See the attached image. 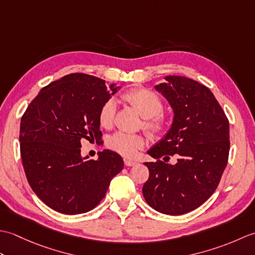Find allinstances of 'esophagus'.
Masks as SVG:
<instances>
[{"instance_id":"obj_1","label":"esophagus","mask_w":255,"mask_h":255,"mask_svg":"<svg viewBox=\"0 0 255 255\" xmlns=\"http://www.w3.org/2000/svg\"><path fill=\"white\" fill-rule=\"evenodd\" d=\"M124 163L126 166H133L134 164H137L136 161H132V160H128V159H124Z\"/></svg>"}]
</instances>
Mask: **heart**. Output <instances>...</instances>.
Wrapping results in <instances>:
<instances>
[{
	"label": "heart",
	"instance_id": "obj_1",
	"mask_svg": "<svg viewBox=\"0 0 255 255\" xmlns=\"http://www.w3.org/2000/svg\"><path fill=\"white\" fill-rule=\"evenodd\" d=\"M122 99L136 110L145 119L144 128L151 136H156L164 130L167 126V118L162 114L163 102L161 97L149 89H132L122 95ZM116 115V103L114 100H107L102 105L99 121L102 127L111 128ZM145 144V139L140 134L118 131L107 140L108 148L127 158L136 156L138 151Z\"/></svg>",
	"mask_w": 255,
	"mask_h": 255
}]
</instances>
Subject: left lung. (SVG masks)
Instances as JSON below:
<instances>
[{
  "label": "left lung",
  "instance_id": "left-lung-1",
  "mask_svg": "<svg viewBox=\"0 0 255 255\" xmlns=\"http://www.w3.org/2000/svg\"><path fill=\"white\" fill-rule=\"evenodd\" d=\"M154 86L173 110L171 128L148 151L149 178L142 194L153 209L183 215L199 207L217 188L229 155V122L213 92L196 81L167 75ZM171 155L177 163L166 164Z\"/></svg>",
  "mask_w": 255,
  "mask_h": 255
}]
</instances>
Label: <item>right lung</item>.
Wrapping results in <instances>:
<instances>
[{"instance_id":"obj_1","label":"right lung","mask_w":255,"mask_h":255,"mask_svg":"<svg viewBox=\"0 0 255 255\" xmlns=\"http://www.w3.org/2000/svg\"><path fill=\"white\" fill-rule=\"evenodd\" d=\"M121 86L84 73H71L41 89L20 121V155L35 194L66 215L83 214L104 198L112 178L123 170L112 150L97 160L81 155V140L102 139V105Z\"/></svg>"}]
</instances>
